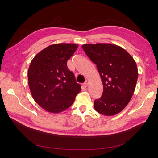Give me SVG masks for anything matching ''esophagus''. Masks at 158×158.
<instances>
[{
	"instance_id": "esophagus-1",
	"label": "esophagus",
	"mask_w": 158,
	"mask_h": 158,
	"mask_svg": "<svg viewBox=\"0 0 158 158\" xmlns=\"http://www.w3.org/2000/svg\"><path fill=\"white\" fill-rule=\"evenodd\" d=\"M88 80H86V81L83 83V87H84V88H86V87H88Z\"/></svg>"
}]
</instances>
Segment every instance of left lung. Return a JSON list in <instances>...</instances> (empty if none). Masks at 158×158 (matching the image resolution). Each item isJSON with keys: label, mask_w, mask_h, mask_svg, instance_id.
Wrapping results in <instances>:
<instances>
[{"label": "left lung", "mask_w": 158, "mask_h": 158, "mask_svg": "<svg viewBox=\"0 0 158 158\" xmlns=\"http://www.w3.org/2000/svg\"><path fill=\"white\" fill-rule=\"evenodd\" d=\"M82 48L96 64L103 85L94 109L104 115H115L127 106L135 92L139 75L136 62L125 49L110 43L85 44Z\"/></svg>", "instance_id": "8db88e82"}]
</instances>
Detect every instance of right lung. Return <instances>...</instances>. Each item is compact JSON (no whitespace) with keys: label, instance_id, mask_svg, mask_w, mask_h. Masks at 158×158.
<instances>
[{"label":"right lung","instance_id":"right-lung-1","mask_svg":"<svg viewBox=\"0 0 158 158\" xmlns=\"http://www.w3.org/2000/svg\"><path fill=\"white\" fill-rule=\"evenodd\" d=\"M78 45L58 43L36 54L30 64L28 80L35 101L47 111L58 113L73 105L81 85L67 67Z\"/></svg>","mask_w":158,"mask_h":158}]
</instances>
